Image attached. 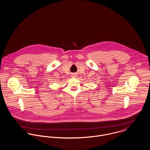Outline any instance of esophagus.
Segmentation results:
<instances>
[{
  "label": "esophagus",
  "instance_id": "34e87169",
  "mask_svg": "<svg viewBox=\"0 0 150 150\" xmlns=\"http://www.w3.org/2000/svg\"><path fill=\"white\" fill-rule=\"evenodd\" d=\"M72 77H76V75H74V74H73V76H72Z\"/></svg>",
  "mask_w": 150,
  "mask_h": 150
}]
</instances>
